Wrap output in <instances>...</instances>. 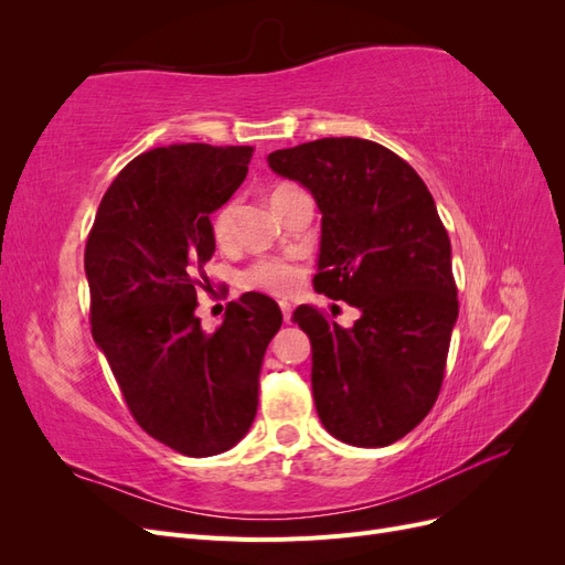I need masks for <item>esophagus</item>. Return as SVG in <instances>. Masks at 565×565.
<instances>
[{
  "instance_id": "34e87169",
  "label": "esophagus",
  "mask_w": 565,
  "mask_h": 565,
  "mask_svg": "<svg viewBox=\"0 0 565 565\" xmlns=\"http://www.w3.org/2000/svg\"><path fill=\"white\" fill-rule=\"evenodd\" d=\"M280 309H282V318H285V322H289V320H292V303H289V301H280Z\"/></svg>"
}]
</instances>
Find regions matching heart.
<instances>
[{
    "label": "heart",
    "mask_w": 565,
    "mask_h": 565,
    "mask_svg": "<svg viewBox=\"0 0 565 565\" xmlns=\"http://www.w3.org/2000/svg\"><path fill=\"white\" fill-rule=\"evenodd\" d=\"M297 185L292 183H278L273 185L270 191V202L273 207L287 198L289 193H295ZM235 212H237V204L235 202H226L224 207H221L212 221V235L216 245L226 247L233 243L235 237ZM301 282V268L292 262L287 259H278V256H266V259L254 262L252 266L245 268L243 273V285L252 287V289H262V292H270V295H292L295 289Z\"/></svg>",
    "instance_id": "b5f03b06"
}]
</instances>
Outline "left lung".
Segmentation results:
<instances>
[{"mask_svg": "<svg viewBox=\"0 0 565 565\" xmlns=\"http://www.w3.org/2000/svg\"><path fill=\"white\" fill-rule=\"evenodd\" d=\"M268 164L322 212L313 287L361 311L353 328L309 303L295 311L311 339L318 417L349 446H391L434 407L459 309L434 198L396 152L355 136L282 148Z\"/></svg>", "mask_w": 565, "mask_h": 565, "instance_id": "left-lung-1", "label": "left lung"}]
</instances>
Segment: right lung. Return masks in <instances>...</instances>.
<instances>
[{
  "label": "right lung",
  "instance_id": "obj_1",
  "mask_svg": "<svg viewBox=\"0 0 565 565\" xmlns=\"http://www.w3.org/2000/svg\"><path fill=\"white\" fill-rule=\"evenodd\" d=\"M252 146L174 143L134 158L98 204L84 247L89 320L141 429L188 457L226 452L254 422L278 303L247 292L207 334L195 316L210 216L247 177Z\"/></svg>",
  "mask_w": 565,
  "mask_h": 565
}]
</instances>
